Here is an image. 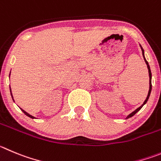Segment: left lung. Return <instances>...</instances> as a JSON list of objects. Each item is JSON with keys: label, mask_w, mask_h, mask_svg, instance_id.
<instances>
[{"label": "left lung", "mask_w": 161, "mask_h": 161, "mask_svg": "<svg viewBox=\"0 0 161 161\" xmlns=\"http://www.w3.org/2000/svg\"><path fill=\"white\" fill-rule=\"evenodd\" d=\"M140 47H141V48H142V55H143L144 59H145V64H146L147 67H148V75H149V91H148V95H147L146 99H145V102H144L143 104H142V106H140V107H138L137 109H135V110L133 111V112H132L131 114H129L128 116L126 117L125 119H128V118H131V117H133V115L136 114V113H137L138 111L140 110V109H142V107H143L144 105L146 104V103H147V102H148V97H149V96H150V94H151V91H152V73H151V70H150V67H149V65H148V63L147 62L146 58H145V52H144V49L142 48V45H141V44H140Z\"/></svg>", "instance_id": "obj_1"}]
</instances>
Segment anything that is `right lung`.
Here are the masks:
<instances>
[{"instance_id": "1", "label": "right lung", "mask_w": 161, "mask_h": 161, "mask_svg": "<svg viewBox=\"0 0 161 161\" xmlns=\"http://www.w3.org/2000/svg\"><path fill=\"white\" fill-rule=\"evenodd\" d=\"M10 92H11V96H12V97H13V94H12V91H11V89H10ZM20 109H21V110L23 111V113H24V114H25V115H27V116H28V117H29V118H33V119H34V118H36L35 117H33V116H31V115H30L29 114H28V113H27L26 111H25V110H24V109H22L21 108H20Z\"/></svg>"}]
</instances>
